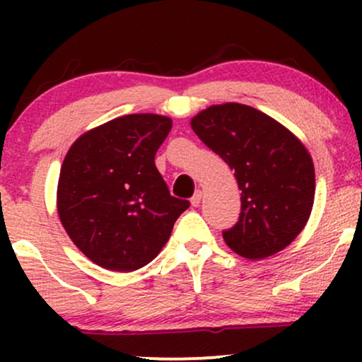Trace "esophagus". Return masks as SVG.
Listing matches in <instances>:
<instances>
[{
	"label": "esophagus",
	"instance_id": "esophagus-1",
	"mask_svg": "<svg viewBox=\"0 0 362 362\" xmlns=\"http://www.w3.org/2000/svg\"><path fill=\"white\" fill-rule=\"evenodd\" d=\"M201 201H202V192L201 190H197V192L192 195V199H190V204H192L194 207H197L199 204H201Z\"/></svg>",
	"mask_w": 362,
	"mask_h": 362
}]
</instances>
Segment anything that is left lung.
Wrapping results in <instances>:
<instances>
[{"label":"left lung","mask_w":362,"mask_h":362,"mask_svg":"<svg viewBox=\"0 0 362 362\" xmlns=\"http://www.w3.org/2000/svg\"><path fill=\"white\" fill-rule=\"evenodd\" d=\"M194 132L235 170L242 190L238 223L223 231L231 250L259 260L301 233L315 199L308 149L289 129L242 103H223L190 120Z\"/></svg>","instance_id":"8db88e82"}]
</instances>
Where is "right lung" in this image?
<instances>
[{
    "mask_svg": "<svg viewBox=\"0 0 362 362\" xmlns=\"http://www.w3.org/2000/svg\"><path fill=\"white\" fill-rule=\"evenodd\" d=\"M170 129L165 115H122L80 136L62 161L57 214L73 243L103 269L149 264L190 206L170 195L155 165Z\"/></svg>",
    "mask_w": 362,
    "mask_h": 362,
    "instance_id": "right-lung-1",
    "label": "right lung"
}]
</instances>
